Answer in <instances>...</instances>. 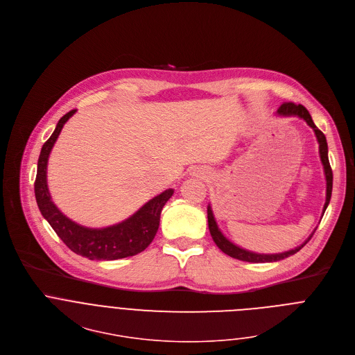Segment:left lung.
<instances>
[{
	"instance_id": "left-lung-1",
	"label": "left lung",
	"mask_w": 355,
	"mask_h": 355,
	"mask_svg": "<svg viewBox=\"0 0 355 355\" xmlns=\"http://www.w3.org/2000/svg\"><path fill=\"white\" fill-rule=\"evenodd\" d=\"M277 114L279 115H284V116H290V115H297L300 118H302V120H305V123L315 131V135H316V139L319 142V155H320V160H322V164H323V168H324V175H326V203H324V207H323V213L330 202V196H331V188H333V173H331V167H330V163H329V157H327V142H326V137L323 135V132L320 130H318V127L313 124L312 121V116L311 114L308 112V110L301 105V104H294V103H283L279 108H277ZM207 223H209V231H210V235L213 241L216 243V245L228 257L231 258H235L239 261H244V262H251V263H266V262H277V261H282V259H286L294 254H297L309 240L313 234H311V237L300 247L291 250V251H287V252H283V254H272V255H263V254H255V252H250L247 250H243L237 245H234L231 241H228L224 235L221 234V231L218 230L217 227V223L214 220V216H213V211H211V207L207 206ZM315 232V231H313Z\"/></svg>"
}]
</instances>
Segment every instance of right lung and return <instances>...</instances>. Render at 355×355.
I'll return each mask as SVG.
<instances>
[{
	"instance_id": "1",
	"label": "right lung",
	"mask_w": 355,
	"mask_h": 355,
	"mask_svg": "<svg viewBox=\"0 0 355 355\" xmlns=\"http://www.w3.org/2000/svg\"><path fill=\"white\" fill-rule=\"evenodd\" d=\"M76 110H71L58 121L53 135L43 145L35 181V195L43 217L50 223L62 243L75 254L90 261H114L134 257L145 251L153 241L160 224V213L166 202L173 196V189H166L160 195L145 203L135 214L123 223L105 228H89L76 224L64 216L53 203L47 188V162L50 152L69 116Z\"/></svg>"
}]
</instances>
